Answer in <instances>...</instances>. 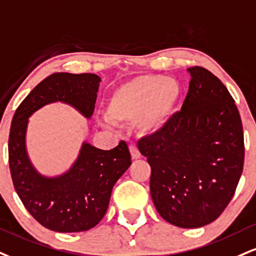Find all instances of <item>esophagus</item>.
I'll return each instance as SVG.
<instances>
[{"label":"esophagus","mask_w":256,"mask_h":256,"mask_svg":"<svg viewBox=\"0 0 256 256\" xmlns=\"http://www.w3.org/2000/svg\"><path fill=\"white\" fill-rule=\"evenodd\" d=\"M130 152H131V156L134 160H137L140 158V150H138V148L136 146H134V144H131L130 146Z\"/></svg>","instance_id":"1"}]
</instances>
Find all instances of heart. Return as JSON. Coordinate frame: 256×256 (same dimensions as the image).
<instances>
[{
    "label": "heart",
    "mask_w": 256,
    "mask_h": 256,
    "mask_svg": "<svg viewBox=\"0 0 256 256\" xmlns=\"http://www.w3.org/2000/svg\"><path fill=\"white\" fill-rule=\"evenodd\" d=\"M181 96L180 84L161 75H140L110 92L107 116L113 122H137L144 132H156L173 116Z\"/></svg>",
    "instance_id": "b5f03b06"
}]
</instances>
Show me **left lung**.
<instances>
[{"label": "left lung", "instance_id": "obj_1", "mask_svg": "<svg viewBox=\"0 0 256 256\" xmlns=\"http://www.w3.org/2000/svg\"><path fill=\"white\" fill-rule=\"evenodd\" d=\"M181 110L161 130L138 140L152 167L150 193L168 223L200 228L232 199L244 162L241 116L226 86L202 66L188 68Z\"/></svg>", "mask_w": 256, "mask_h": 256}]
</instances>
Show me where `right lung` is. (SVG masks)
Returning <instances> with one entry per match:
<instances>
[{
  "mask_svg": "<svg viewBox=\"0 0 256 256\" xmlns=\"http://www.w3.org/2000/svg\"><path fill=\"white\" fill-rule=\"evenodd\" d=\"M100 81L94 74H52L24 98L12 120L8 160L14 188L32 217L54 232H78L96 226L106 214L113 186L131 166V155L124 140L110 150L83 143L69 172L45 178L26 152L28 116L46 104L62 101L90 118Z\"/></svg>",
  "mask_w": 256,
  "mask_h": 256,
  "instance_id": "1",
  "label": "right lung"
}]
</instances>
